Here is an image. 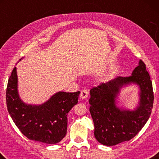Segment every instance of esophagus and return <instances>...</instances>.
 <instances>
[{"instance_id": "obj_1", "label": "esophagus", "mask_w": 159, "mask_h": 159, "mask_svg": "<svg viewBox=\"0 0 159 159\" xmlns=\"http://www.w3.org/2000/svg\"><path fill=\"white\" fill-rule=\"evenodd\" d=\"M88 90H83L81 91V93H80V98H81L82 99H85V98H88Z\"/></svg>"}]
</instances>
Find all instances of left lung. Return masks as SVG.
I'll use <instances>...</instances> for the list:
<instances>
[{"instance_id": "left-lung-1", "label": "left lung", "mask_w": 159, "mask_h": 159, "mask_svg": "<svg viewBox=\"0 0 159 159\" xmlns=\"http://www.w3.org/2000/svg\"><path fill=\"white\" fill-rule=\"evenodd\" d=\"M134 82L141 88V102L135 111L120 110L115 98L123 85ZM90 112L95 125V137L99 143L113 146L129 141L138 134L149 119L154 104L152 82L140 60L131 76H118L90 90Z\"/></svg>"}]
</instances>
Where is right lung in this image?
<instances>
[{"mask_svg":"<svg viewBox=\"0 0 159 159\" xmlns=\"http://www.w3.org/2000/svg\"><path fill=\"white\" fill-rule=\"evenodd\" d=\"M80 92H59L42 105H27L19 98L16 67L9 77L6 104L12 119L31 140L56 144L66 134L67 114L78 103Z\"/></svg>","mask_w":159,"mask_h":159,"instance_id":"obj_1","label":"right lung"}]
</instances>
